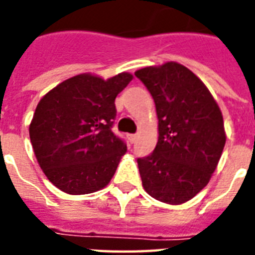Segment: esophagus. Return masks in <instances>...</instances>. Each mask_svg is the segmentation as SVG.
I'll return each mask as SVG.
<instances>
[{
  "mask_svg": "<svg viewBox=\"0 0 255 255\" xmlns=\"http://www.w3.org/2000/svg\"><path fill=\"white\" fill-rule=\"evenodd\" d=\"M128 137H129V141H131V143H135L136 139H137V135H136V133H131Z\"/></svg>",
  "mask_w": 255,
  "mask_h": 255,
  "instance_id": "obj_1",
  "label": "esophagus"
}]
</instances>
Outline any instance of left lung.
Here are the masks:
<instances>
[{"label":"left lung","mask_w":255,"mask_h":255,"mask_svg":"<svg viewBox=\"0 0 255 255\" xmlns=\"http://www.w3.org/2000/svg\"><path fill=\"white\" fill-rule=\"evenodd\" d=\"M155 100L159 140L151 155L139 157L145 192L177 205L209 182L225 147L222 114L205 85L185 66L168 62L137 70Z\"/></svg>","instance_id":"left-lung-1"}]
</instances>
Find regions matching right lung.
<instances>
[{
    "mask_svg": "<svg viewBox=\"0 0 255 255\" xmlns=\"http://www.w3.org/2000/svg\"><path fill=\"white\" fill-rule=\"evenodd\" d=\"M132 81L122 73L107 81L82 74L62 82L38 103L29 133L46 177L69 194L107 185L127 144L114 133L115 99Z\"/></svg>",
    "mask_w": 255,
    "mask_h": 255,
    "instance_id": "right-lung-1",
    "label": "right lung"
}]
</instances>
